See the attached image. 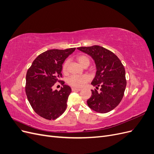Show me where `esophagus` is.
<instances>
[{"instance_id":"esophagus-1","label":"esophagus","mask_w":154,"mask_h":154,"mask_svg":"<svg viewBox=\"0 0 154 154\" xmlns=\"http://www.w3.org/2000/svg\"><path fill=\"white\" fill-rule=\"evenodd\" d=\"M81 90V88H72V91H80Z\"/></svg>"}]
</instances>
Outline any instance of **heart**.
Instances as JSON below:
<instances>
[{"label": "heart", "instance_id": "heart-1", "mask_svg": "<svg viewBox=\"0 0 154 154\" xmlns=\"http://www.w3.org/2000/svg\"><path fill=\"white\" fill-rule=\"evenodd\" d=\"M77 61L80 63V65L82 66L84 65L90 63V60L88 57H87L85 54H80L78 55L76 57ZM68 66H69V60H66L62 65V72L64 74L67 73L68 71ZM90 80V77L87 74H84V75L79 76V75H72L69 76L67 79V83L72 87H82L84 86L85 83L88 82Z\"/></svg>", "mask_w": 154, "mask_h": 154}]
</instances>
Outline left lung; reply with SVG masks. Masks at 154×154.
I'll list each match as a JSON object with an SVG mask.
<instances>
[{"instance_id":"8db88e82","label":"left lung","mask_w":154,"mask_h":154,"mask_svg":"<svg viewBox=\"0 0 154 154\" xmlns=\"http://www.w3.org/2000/svg\"><path fill=\"white\" fill-rule=\"evenodd\" d=\"M78 49L92 57L97 68L91 83L96 88L91 90L87 105L97 112H109L119 104L124 96L127 80L123 65L114 53L101 46L80 47ZM99 87L100 89L97 91Z\"/></svg>"}]
</instances>
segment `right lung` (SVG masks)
<instances>
[{
  "label": "right lung",
  "instance_id": "right-lung-1",
  "mask_svg": "<svg viewBox=\"0 0 154 154\" xmlns=\"http://www.w3.org/2000/svg\"><path fill=\"white\" fill-rule=\"evenodd\" d=\"M75 48L66 49H51L37 57L26 74V94L35 112L42 118L54 120L60 117L67 108L71 88L64 85L62 64ZM57 82L63 85L60 91L52 90Z\"/></svg>",
  "mask_w": 154,
  "mask_h": 154
}]
</instances>
